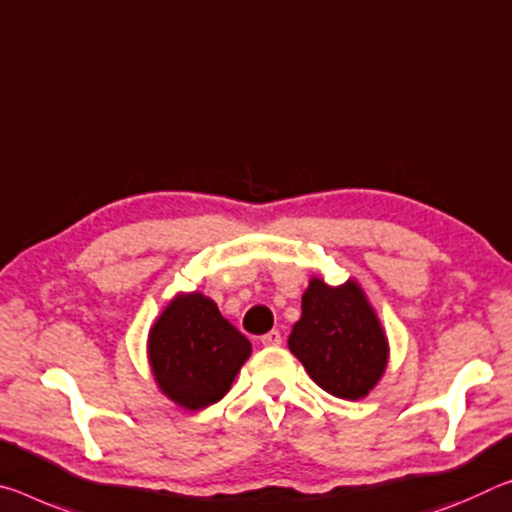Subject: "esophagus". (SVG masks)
Wrapping results in <instances>:
<instances>
[{"label": "esophagus", "instance_id": "34e87169", "mask_svg": "<svg viewBox=\"0 0 512 512\" xmlns=\"http://www.w3.org/2000/svg\"><path fill=\"white\" fill-rule=\"evenodd\" d=\"M259 342H262L264 346H280L282 344V335L278 330H271V332H266V335H262V339H259Z\"/></svg>", "mask_w": 512, "mask_h": 512}]
</instances>
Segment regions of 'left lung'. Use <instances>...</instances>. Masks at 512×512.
<instances>
[{
    "instance_id": "left-lung-1",
    "label": "left lung",
    "mask_w": 512,
    "mask_h": 512,
    "mask_svg": "<svg viewBox=\"0 0 512 512\" xmlns=\"http://www.w3.org/2000/svg\"><path fill=\"white\" fill-rule=\"evenodd\" d=\"M303 314L289 335V351L321 389L337 399H364L385 373V330L358 282L330 287L312 278Z\"/></svg>"
}]
</instances>
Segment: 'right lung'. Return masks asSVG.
Instances as JSON below:
<instances>
[{
  "label": "right lung",
  "instance_id": "add662e5",
  "mask_svg": "<svg viewBox=\"0 0 512 512\" xmlns=\"http://www.w3.org/2000/svg\"><path fill=\"white\" fill-rule=\"evenodd\" d=\"M250 351L248 339L223 319L212 298L198 291L170 300L148 337L154 380L186 410L221 401Z\"/></svg>",
  "mask_w": 512,
  "mask_h": 512
}]
</instances>
